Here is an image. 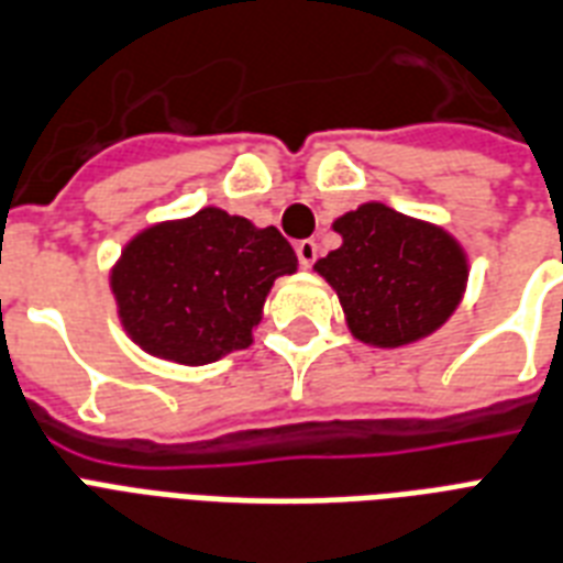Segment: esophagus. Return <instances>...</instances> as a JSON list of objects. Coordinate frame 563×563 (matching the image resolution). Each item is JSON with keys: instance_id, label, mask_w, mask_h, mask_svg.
I'll list each match as a JSON object with an SVG mask.
<instances>
[{"instance_id": "obj_1", "label": "esophagus", "mask_w": 563, "mask_h": 563, "mask_svg": "<svg viewBox=\"0 0 563 563\" xmlns=\"http://www.w3.org/2000/svg\"><path fill=\"white\" fill-rule=\"evenodd\" d=\"M296 255H299V264H302V267H311L313 261H317V243L299 241L296 243Z\"/></svg>"}]
</instances>
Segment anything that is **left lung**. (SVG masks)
<instances>
[{"label":"left lung","mask_w":563,"mask_h":563,"mask_svg":"<svg viewBox=\"0 0 563 563\" xmlns=\"http://www.w3.org/2000/svg\"><path fill=\"white\" fill-rule=\"evenodd\" d=\"M341 246L313 264L338 294L352 338L399 350L429 338L455 313L470 278L455 234L385 202H364L331 222Z\"/></svg>","instance_id":"1"}]
</instances>
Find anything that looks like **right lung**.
<instances>
[{"label":"right lung","mask_w":563,"mask_h":563,"mask_svg":"<svg viewBox=\"0 0 563 563\" xmlns=\"http://www.w3.org/2000/svg\"><path fill=\"white\" fill-rule=\"evenodd\" d=\"M294 246L276 225L208 205L152 222L111 267L123 331L146 355L202 367L252 346L276 278L296 273Z\"/></svg>","instance_id":"right-lung-1"}]
</instances>
